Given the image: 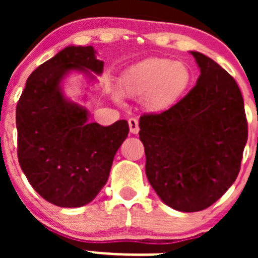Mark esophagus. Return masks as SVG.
Returning <instances> with one entry per match:
<instances>
[{
  "label": "esophagus",
  "mask_w": 258,
  "mask_h": 258,
  "mask_svg": "<svg viewBox=\"0 0 258 258\" xmlns=\"http://www.w3.org/2000/svg\"><path fill=\"white\" fill-rule=\"evenodd\" d=\"M128 126H130V131H131V134L134 135H137L140 131V127H139V121H137L136 118H130L128 119Z\"/></svg>",
  "instance_id": "34e87169"
}]
</instances>
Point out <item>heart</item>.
<instances>
[{"mask_svg":"<svg viewBox=\"0 0 258 258\" xmlns=\"http://www.w3.org/2000/svg\"><path fill=\"white\" fill-rule=\"evenodd\" d=\"M191 83L188 64L167 57H152L130 67L119 80V90L130 97H144L146 107L161 112L177 105Z\"/></svg>","mask_w":258,"mask_h":258,"instance_id":"obj_1","label":"heart"}]
</instances>
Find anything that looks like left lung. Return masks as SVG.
Here are the masks:
<instances>
[{"mask_svg": "<svg viewBox=\"0 0 258 258\" xmlns=\"http://www.w3.org/2000/svg\"><path fill=\"white\" fill-rule=\"evenodd\" d=\"M196 86L176 106L140 118L146 176L163 204L197 212L215 204L237 178L248 127L233 77L213 59L191 51Z\"/></svg>", "mask_w": 258, "mask_h": 258, "instance_id": "8db88e82", "label": "left lung"}]
</instances>
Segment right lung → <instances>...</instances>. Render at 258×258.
I'll return each instance as SVG.
<instances>
[{
    "instance_id": "1",
    "label": "right lung",
    "mask_w": 258,
    "mask_h": 258,
    "mask_svg": "<svg viewBox=\"0 0 258 258\" xmlns=\"http://www.w3.org/2000/svg\"><path fill=\"white\" fill-rule=\"evenodd\" d=\"M92 46H69L40 64L26 82L16 108L18 162L41 197L59 207H81L98 195L128 123L88 122L83 106L66 98L61 82L70 72L101 75L103 61Z\"/></svg>"
}]
</instances>
